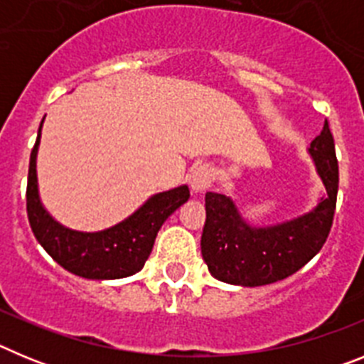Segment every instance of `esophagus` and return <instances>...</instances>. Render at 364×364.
Instances as JSON below:
<instances>
[{"mask_svg": "<svg viewBox=\"0 0 364 364\" xmlns=\"http://www.w3.org/2000/svg\"><path fill=\"white\" fill-rule=\"evenodd\" d=\"M213 182V173L208 166H197L189 175V186L195 193H204Z\"/></svg>", "mask_w": 364, "mask_h": 364, "instance_id": "1", "label": "esophagus"}]
</instances>
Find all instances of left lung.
I'll list each match as a JSON object with an SVG mask.
<instances>
[{"mask_svg": "<svg viewBox=\"0 0 364 364\" xmlns=\"http://www.w3.org/2000/svg\"><path fill=\"white\" fill-rule=\"evenodd\" d=\"M328 197L310 213L272 228H252L233 202L220 193H205L202 257L215 279L228 284L264 286L290 277L310 262L328 239L339 188L336 144L328 122L310 144Z\"/></svg>", "mask_w": 364, "mask_h": 364, "instance_id": "8db88e82", "label": "left lung"}]
</instances>
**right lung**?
<instances>
[{
    "label": "right lung",
    "mask_w": 364,
    "mask_h": 364,
    "mask_svg": "<svg viewBox=\"0 0 364 364\" xmlns=\"http://www.w3.org/2000/svg\"><path fill=\"white\" fill-rule=\"evenodd\" d=\"M40 134L41 125L31 151L27 180V215L38 242L62 268L83 279L109 281L140 272L166 218L188 202V186L154 195L129 218L109 230L98 233L67 230L43 210L38 197L36 153Z\"/></svg>",
    "instance_id": "1"
}]
</instances>
